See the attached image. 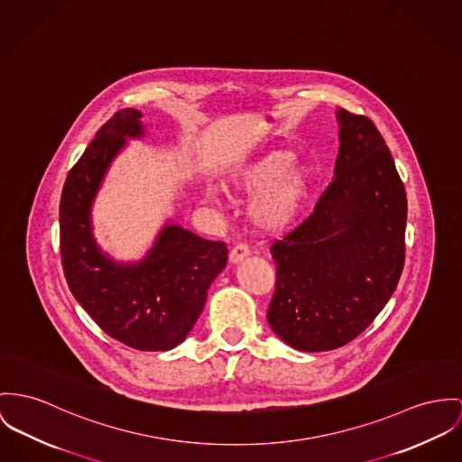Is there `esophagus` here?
<instances>
[{"label": "esophagus", "mask_w": 462, "mask_h": 462, "mask_svg": "<svg viewBox=\"0 0 462 462\" xmlns=\"http://www.w3.org/2000/svg\"><path fill=\"white\" fill-rule=\"evenodd\" d=\"M249 249L248 246H245V245H237L236 248L230 251V254H228V260H230V263H241L245 258H248Z\"/></svg>", "instance_id": "esophagus-1"}]
</instances>
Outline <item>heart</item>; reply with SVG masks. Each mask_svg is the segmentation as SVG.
<instances>
[{"instance_id": "heart-1", "label": "heart", "mask_w": 462, "mask_h": 462, "mask_svg": "<svg viewBox=\"0 0 462 462\" xmlns=\"http://www.w3.org/2000/svg\"><path fill=\"white\" fill-rule=\"evenodd\" d=\"M225 188L248 197V216L253 225L269 234L288 230L304 211L313 189L315 172L310 165L295 163L288 149H269L234 165L225 174ZM221 188L208 184L204 202L219 206Z\"/></svg>"}]
</instances>
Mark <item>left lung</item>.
<instances>
[{
  "label": "left lung",
  "instance_id": "obj_1",
  "mask_svg": "<svg viewBox=\"0 0 462 462\" xmlns=\"http://www.w3.org/2000/svg\"><path fill=\"white\" fill-rule=\"evenodd\" d=\"M334 178L311 214L271 251L267 321L299 352L339 348L385 308L404 265L406 191L385 141L364 116L336 110Z\"/></svg>",
  "mask_w": 462,
  "mask_h": 462
}]
</instances>
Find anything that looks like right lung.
Listing matches in <instances>:
<instances>
[{"label":"right lung","mask_w":462,"mask_h":462,"mask_svg":"<svg viewBox=\"0 0 462 462\" xmlns=\"http://www.w3.org/2000/svg\"><path fill=\"white\" fill-rule=\"evenodd\" d=\"M143 137V112L125 108L86 147L61 193V258L73 297L110 337L141 352H167L200 317L228 249L172 219L139 260H116L98 245L93 225L98 191L128 141Z\"/></svg>","instance_id":"obj_1"}]
</instances>
